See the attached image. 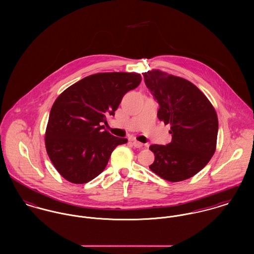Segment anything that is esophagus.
<instances>
[{"mask_svg":"<svg viewBox=\"0 0 254 254\" xmlns=\"http://www.w3.org/2000/svg\"><path fill=\"white\" fill-rule=\"evenodd\" d=\"M132 145H134L135 147H138V148H140V147H142L144 145L142 143H140L138 141H132Z\"/></svg>","mask_w":254,"mask_h":254,"instance_id":"obj_1","label":"esophagus"}]
</instances>
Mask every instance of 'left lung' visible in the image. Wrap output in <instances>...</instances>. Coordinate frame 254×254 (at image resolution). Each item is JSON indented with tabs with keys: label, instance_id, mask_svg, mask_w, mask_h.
<instances>
[{
	"label": "left lung",
	"instance_id": "left-lung-1",
	"mask_svg": "<svg viewBox=\"0 0 254 254\" xmlns=\"http://www.w3.org/2000/svg\"><path fill=\"white\" fill-rule=\"evenodd\" d=\"M143 75L159 105L157 117L171 125L172 134L171 143L149 146L155 156L149 169L166 181L187 180L198 173L215 152L216 111L205 95L184 78L160 70Z\"/></svg>",
	"mask_w": 254,
	"mask_h": 254
}]
</instances>
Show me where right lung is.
Segmentation results:
<instances>
[{"label":"right lung","mask_w":254,"mask_h":254,"mask_svg":"<svg viewBox=\"0 0 254 254\" xmlns=\"http://www.w3.org/2000/svg\"><path fill=\"white\" fill-rule=\"evenodd\" d=\"M142 81L138 73H97L64 91L54 103L45 134L48 155L58 172L73 184H84L106 168L113 149L126 144L104 130L123 96Z\"/></svg>","instance_id":"1"}]
</instances>
